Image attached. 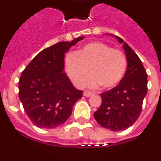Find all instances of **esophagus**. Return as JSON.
Wrapping results in <instances>:
<instances>
[{"label":"esophagus","instance_id":"obj_1","mask_svg":"<svg viewBox=\"0 0 161 161\" xmlns=\"http://www.w3.org/2000/svg\"><path fill=\"white\" fill-rule=\"evenodd\" d=\"M91 95H93V93L89 92V91H84L83 96H85V97H91Z\"/></svg>","mask_w":161,"mask_h":161}]
</instances>
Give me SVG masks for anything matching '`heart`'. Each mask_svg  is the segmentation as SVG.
I'll use <instances>...</instances> for the list:
<instances>
[{"instance_id": "heart-1", "label": "heart", "mask_w": 161, "mask_h": 161, "mask_svg": "<svg viewBox=\"0 0 161 161\" xmlns=\"http://www.w3.org/2000/svg\"><path fill=\"white\" fill-rule=\"evenodd\" d=\"M65 71L67 77L76 87L83 86L86 82L91 88L101 85L103 89L114 87L125 77L128 67L127 59L121 51L102 42H91L84 44L65 59Z\"/></svg>"}]
</instances>
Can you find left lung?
<instances>
[{
  "instance_id": "left-lung-1",
  "label": "left lung",
  "mask_w": 161,
  "mask_h": 161,
  "mask_svg": "<svg viewBox=\"0 0 161 161\" xmlns=\"http://www.w3.org/2000/svg\"><path fill=\"white\" fill-rule=\"evenodd\" d=\"M115 37L123 45L128 67L118 86L102 93V105L94 116L99 125L111 131H122L139 118L147 94V73L133 49L122 39Z\"/></svg>"
}]
</instances>
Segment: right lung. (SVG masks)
<instances>
[{
  "mask_svg": "<svg viewBox=\"0 0 161 161\" xmlns=\"http://www.w3.org/2000/svg\"><path fill=\"white\" fill-rule=\"evenodd\" d=\"M84 36L59 42L37 54L22 72L19 98L29 119L39 128L64 124L83 91L76 89L64 73V56Z\"/></svg>",
  "mask_w": 161,
  "mask_h": 161,
  "instance_id": "1",
  "label": "right lung"
}]
</instances>
